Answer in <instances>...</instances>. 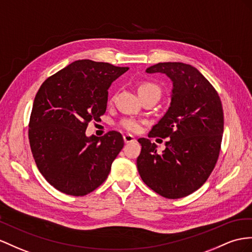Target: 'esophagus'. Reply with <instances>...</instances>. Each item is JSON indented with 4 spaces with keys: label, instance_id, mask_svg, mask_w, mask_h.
<instances>
[{
    "label": "esophagus",
    "instance_id": "1",
    "mask_svg": "<svg viewBox=\"0 0 252 252\" xmlns=\"http://www.w3.org/2000/svg\"><path fill=\"white\" fill-rule=\"evenodd\" d=\"M124 140L126 144H128V143H132V141H134L135 137L132 136V135H130V134H126V135H124Z\"/></svg>",
    "mask_w": 252,
    "mask_h": 252
}]
</instances>
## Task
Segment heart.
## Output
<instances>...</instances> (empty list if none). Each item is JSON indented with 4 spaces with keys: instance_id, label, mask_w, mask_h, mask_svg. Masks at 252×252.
I'll return each mask as SVG.
<instances>
[{
    "instance_id": "obj_1",
    "label": "heart",
    "mask_w": 252,
    "mask_h": 252,
    "mask_svg": "<svg viewBox=\"0 0 252 252\" xmlns=\"http://www.w3.org/2000/svg\"><path fill=\"white\" fill-rule=\"evenodd\" d=\"M138 94L139 95L145 94H158L160 95V88L157 84L151 82H141L138 85ZM121 126H124L126 131L130 132H137L140 128V121L136 119H125L121 122Z\"/></svg>"
}]
</instances>
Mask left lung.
<instances>
[{
    "instance_id": "1",
    "label": "left lung",
    "mask_w": 252,
    "mask_h": 252,
    "mask_svg": "<svg viewBox=\"0 0 252 252\" xmlns=\"http://www.w3.org/2000/svg\"><path fill=\"white\" fill-rule=\"evenodd\" d=\"M147 73L165 74L172 83L167 112L148 136L168 138L165 150L139 138L137 169L158 195L178 199L201 188L214 169L223 133L221 101L198 69L183 63H158Z\"/></svg>"
}]
</instances>
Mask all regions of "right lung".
<instances>
[{
    "label": "right lung",
    "mask_w": 252,
    "mask_h": 252,
    "mask_svg": "<svg viewBox=\"0 0 252 252\" xmlns=\"http://www.w3.org/2000/svg\"><path fill=\"white\" fill-rule=\"evenodd\" d=\"M128 70L108 63L75 61L42 83L32 108L29 138L47 181L70 196H85L105 181L124 148L121 134L87 136L105 113L108 88Z\"/></svg>",
    "instance_id": "right-lung-1"
}]
</instances>
